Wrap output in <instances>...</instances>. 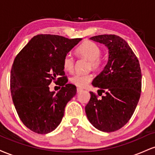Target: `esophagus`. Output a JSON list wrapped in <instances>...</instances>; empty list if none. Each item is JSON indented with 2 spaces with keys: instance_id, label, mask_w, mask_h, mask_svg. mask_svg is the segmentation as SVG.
<instances>
[{
  "instance_id": "34e87169",
  "label": "esophagus",
  "mask_w": 155,
  "mask_h": 155,
  "mask_svg": "<svg viewBox=\"0 0 155 155\" xmlns=\"http://www.w3.org/2000/svg\"><path fill=\"white\" fill-rule=\"evenodd\" d=\"M76 90H77V92H80L81 91H82V89L77 87V88H76Z\"/></svg>"
}]
</instances>
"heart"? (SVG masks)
Instances as JSON below:
<instances>
[{
  "label": "heart",
  "mask_w": 155,
  "mask_h": 155,
  "mask_svg": "<svg viewBox=\"0 0 155 155\" xmlns=\"http://www.w3.org/2000/svg\"><path fill=\"white\" fill-rule=\"evenodd\" d=\"M76 53L79 56L89 60V66L94 70H99L104 66V60L101 58V48L95 42L85 41L76 48ZM64 69L72 71L74 67V58L71 54H66L63 60ZM91 74H76L71 77V82L79 87H84L92 80Z\"/></svg>",
  "instance_id": "b5f03b06"
}]
</instances>
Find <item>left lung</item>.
<instances>
[{"instance_id": "obj_1", "label": "left lung", "mask_w": 155, "mask_h": 155, "mask_svg": "<svg viewBox=\"0 0 155 155\" xmlns=\"http://www.w3.org/2000/svg\"><path fill=\"white\" fill-rule=\"evenodd\" d=\"M90 39L108 47V60L92 83L100 88L97 94L101 98L90 92L85 112L95 128L114 132L127 124L139 101L142 79L139 61L128 44L118 35H99Z\"/></svg>"}]
</instances>
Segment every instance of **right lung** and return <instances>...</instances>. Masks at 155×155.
Here are the masks:
<instances>
[{
  "instance_id": "add662e5",
  "label": "right lung",
  "mask_w": 155,
  "mask_h": 155,
  "mask_svg": "<svg viewBox=\"0 0 155 155\" xmlns=\"http://www.w3.org/2000/svg\"><path fill=\"white\" fill-rule=\"evenodd\" d=\"M81 39L37 35L16 56L10 76L12 101L22 123L33 132L54 130L76 95L75 85L67 84L63 60ZM52 81L61 87L57 94L49 91Z\"/></svg>"
}]
</instances>
